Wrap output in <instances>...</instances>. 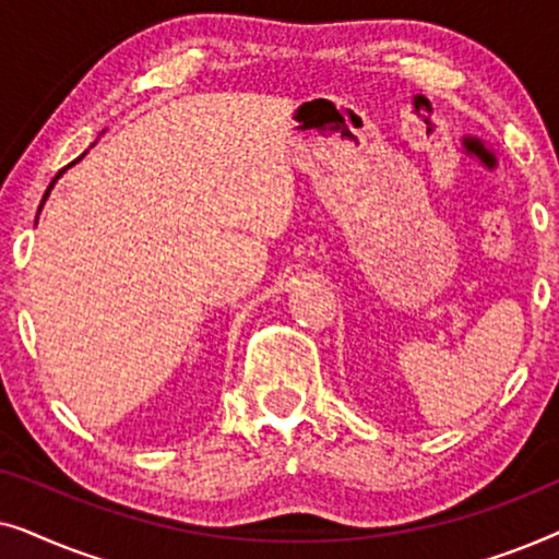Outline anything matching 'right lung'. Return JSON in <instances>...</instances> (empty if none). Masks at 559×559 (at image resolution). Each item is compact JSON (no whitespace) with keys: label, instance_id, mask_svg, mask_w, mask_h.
Listing matches in <instances>:
<instances>
[{"label":"right lung","instance_id":"right-lung-1","mask_svg":"<svg viewBox=\"0 0 559 559\" xmlns=\"http://www.w3.org/2000/svg\"><path fill=\"white\" fill-rule=\"evenodd\" d=\"M83 157H86V152H83V155H81L79 159H73V163H71V165H68V167H73L75 163H81V159H83ZM68 167H63V170H60V173L56 175V178H52V182H50V186H48V190H45V195H43V203H40V209H37V213H40V211H43V205H45V201H48V195H50V190H52V186H56V182H58V178H63V173L68 170Z\"/></svg>","mask_w":559,"mask_h":559}]
</instances>
